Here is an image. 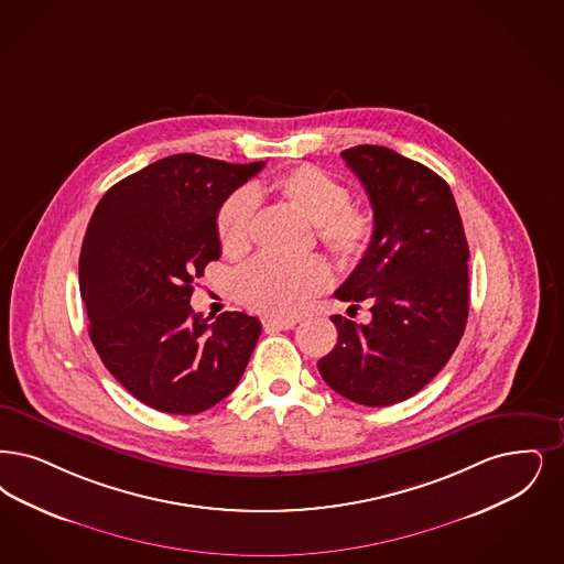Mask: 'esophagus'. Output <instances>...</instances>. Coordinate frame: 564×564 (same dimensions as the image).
<instances>
[{
  "mask_svg": "<svg viewBox=\"0 0 564 564\" xmlns=\"http://www.w3.org/2000/svg\"><path fill=\"white\" fill-rule=\"evenodd\" d=\"M295 321H279V318H264L262 327L267 334H274V332H285V329H293Z\"/></svg>",
  "mask_w": 564,
  "mask_h": 564,
  "instance_id": "esophagus-1",
  "label": "esophagus"
}]
</instances>
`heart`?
Returning a JSON list of instances; mask_svg holds the SVG:
<instances>
[{
	"mask_svg": "<svg viewBox=\"0 0 564 564\" xmlns=\"http://www.w3.org/2000/svg\"><path fill=\"white\" fill-rule=\"evenodd\" d=\"M271 193L295 214L316 225L318 241L346 264H357L376 241V216L371 209L350 203V191L329 172L304 163L279 174L264 186L232 193L220 207L216 230L220 248L228 258L248 253L256 199ZM332 281L325 260H279L258 258L237 276L239 300L256 313L290 318L300 315L306 304Z\"/></svg>",
	"mask_w": 564,
	"mask_h": 564,
	"instance_id": "obj_1",
	"label": "heart"
}]
</instances>
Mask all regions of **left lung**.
I'll list each match as a JSON object with an SVG mask.
<instances>
[{
    "label": "left lung",
    "mask_w": 564,
    "mask_h": 564,
    "mask_svg": "<svg viewBox=\"0 0 564 564\" xmlns=\"http://www.w3.org/2000/svg\"><path fill=\"white\" fill-rule=\"evenodd\" d=\"M376 216V241L336 297L371 321L334 315L338 344L318 361L332 390L367 406L401 403L449 361L468 318V241L449 184L392 149L341 151Z\"/></svg>",
    "instance_id": "8db88e82"
}]
</instances>
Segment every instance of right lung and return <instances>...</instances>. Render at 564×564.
Returning <instances> with one entry per match:
<instances>
[{"label": "right lung", "instance_id": "right-lung-1", "mask_svg": "<svg viewBox=\"0 0 564 564\" xmlns=\"http://www.w3.org/2000/svg\"><path fill=\"white\" fill-rule=\"evenodd\" d=\"M264 161L226 163L181 153L117 182L98 202L79 256L90 339L140 403L193 415L241 380L262 325L246 313L214 323L191 308L193 283L223 249V203Z\"/></svg>", "mask_w": 564, "mask_h": 564}]
</instances>
